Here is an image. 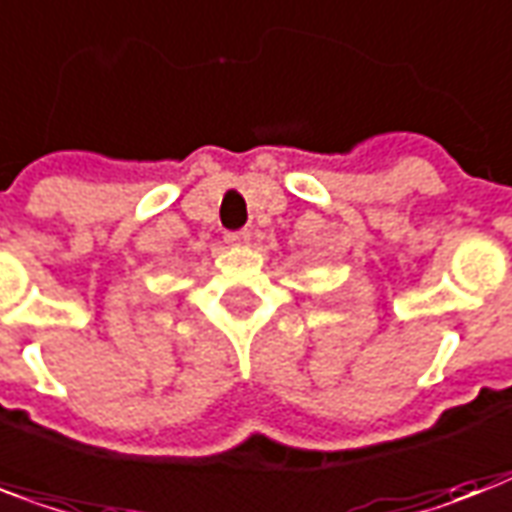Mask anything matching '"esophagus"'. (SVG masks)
Wrapping results in <instances>:
<instances>
[{
	"instance_id": "obj_1",
	"label": "esophagus",
	"mask_w": 512,
	"mask_h": 512,
	"mask_svg": "<svg viewBox=\"0 0 512 512\" xmlns=\"http://www.w3.org/2000/svg\"><path fill=\"white\" fill-rule=\"evenodd\" d=\"M225 241H228L230 247H244V244H249V230H239V233H228V236H225Z\"/></svg>"
}]
</instances>
